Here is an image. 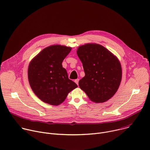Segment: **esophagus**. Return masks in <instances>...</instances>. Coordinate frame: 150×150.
Masks as SVG:
<instances>
[{
	"instance_id": "34e87169",
	"label": "esophagus",
	"mask_w": 150,
	"mask_h": 150,
	"mask_svg": "<svg viewBox=\"0 0 150 150\" xmlns=\"http://www.w3.org/2000/svg\"><path fill=\"white\" fill-rule=\"evenodd\" d=\"M79 79H75V83H76V84H77L78 85V82H79Z\"/></svg>"
}]
</instances>
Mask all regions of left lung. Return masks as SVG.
I'll use <instances>...</instances> for the list:
<instances>
[{
    "label": "left lung",
    "mask_w": 150,
    "mask_h": 150,
    "mask_svg": "<svg viewBox=\"0 0 150 150\" xmlns=\"http://www.w3.org/2000/svg\"><path fill=\"white\" fill-rule=\"evenodd\" d=\"M76 53L85 72V76L79 81L80 88L93 102L109 100L117 92L122 81V70L118 58L97 43L81 45Z\"/></svg>",
    "instance_id": "8db88e82"
}]
</instances>
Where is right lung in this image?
<instances>
[{
    "label": "right lung",
    "instance_id": "right-lung-1",
    "mask_svg": "<svg viewBox=\"0 0 150 150\" xmlns=\"http://www.w3.org/2000/svg\"><path fill=\"white\" fill-rule=\"evenodd\" d=\"M72 47L52 45L42 49L30 62L28 78L34 94L43 102L58 105L78 85L68 76L62 62Z\"/></svg>",
    "mask_w": 150,
    "mask_h": 150
}]
</instances>
